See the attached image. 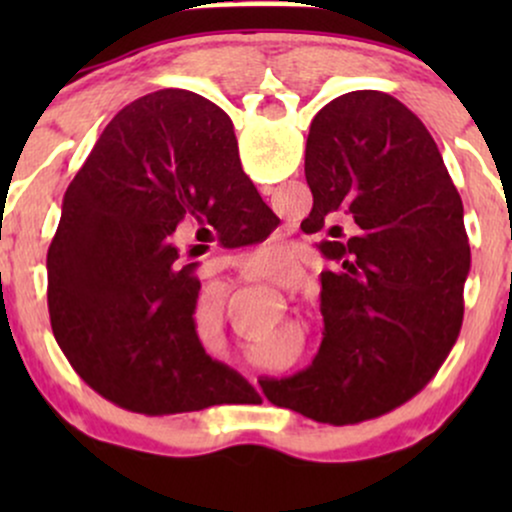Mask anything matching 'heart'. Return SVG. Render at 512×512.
<instances>
[{
    "instance_id": "1",
    "label": "heart",
    "mask_w": 512,
    "mask_h": 512,
    "mask_svg": "<svg viewBox=\"0 0 512 512\" xmlns=\"http://www.w3.org/2000/svg\"><path fill=\"white\" fill-rule=\"evenodd\" d=\"M269 269H274V272H284V262H269ZM195 320L199 322V325H204V322H209V325H214L216 322V315H214V308L211 305H204L199 303L197 310H195Z\"/></svg>"
}]
</instances>
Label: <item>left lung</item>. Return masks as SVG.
<instances>
[{
    "label": "left lung",
    "instance_id": "8db88e82",
    "mask_svg": "<svg viewBox=\"0 0 512 512\" xmlns=\"http://www.w3.org/2000/svg\"><path fill=\"white\" fill-rule=\"evenodd\" d=\"M308 231L320 252L322 344L308 368L262 380L264 395L322 424H358L404 404L438 373L462 327L469 240L436 142L404 103L351 91L310 122ZM337 218L357 236L334 241Z\"/></svg>",
    "mask_w": 512,
    "mask_h": 512
}]
</instances>
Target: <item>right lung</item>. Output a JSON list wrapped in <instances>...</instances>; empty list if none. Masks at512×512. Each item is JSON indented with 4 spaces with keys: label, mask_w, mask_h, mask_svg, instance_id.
Returning <instances> with one entry per match:
<instances>
[{
    "label": "right lung",
    "mask_w": 512,
    "mask_h": 512,
    "mask_svg": "<svg viewBox=\"0 0 512 512\" xmlns=\"http://www.w3.org/2000/svg\"><path fill=\"white\" fill-rule=\"evenodd\" d=\"M267 207L243 173L233 122L182 88L122 108L74 175L48 250L57 344L117 407L163 416L221 404L248 380L197 337L199 279L178 233Z\"/></svg>",
    "instance_id": "obj_1"
}]
</instances>
